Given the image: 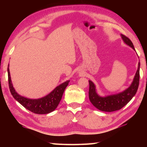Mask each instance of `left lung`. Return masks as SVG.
Wrapping results in <instances>:
<instances>
[{"label":"left lung","instance_id":"1","mask_svg":"<svg viewBox=\"0 0 147 147\" xmlns=\"http://www.w3.org/2000/svg\"><path fill=\"white\" fill-rule=\"evenodd\" d=\"M121 36L124 43L136 51L130 39L123 34H121ZM139 69H140V62L138 63V70L134 76L132 82L127 89L120 93L109 94L105 96L99 95L96 92L95 85L93 82L89 80V98L92 104L99 110L106 111V112L119 110L123 108L135 96L138 91L139 83Z\"/></svg>","mask_w":147,"mask_h":147}]
</instances>
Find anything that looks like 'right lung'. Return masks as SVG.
Returning a JSON list of instances; mask_svg holds the SVG:
<instances>
[{
	"instance_id": "1",
	"label": "right lung",
	"mask_w": 147,
	"mask_h": 147,
	"mask_svg": "<svg viewBox=\"0 0 147 147\" xmlns=\"http://www.w3.org/2000/svg\"><path fill=\"white\" fill-rule=\"evenodd\" d=\"M8 74L9 90L13 98L28 110L36 114H47L53 111L58 106L65 89L70 82V80H67L61 84L60 85L57 86L53 91L43 97L31 99L20 95L15 90L11 80L9 65L8 67Z\"/></svg>"
}]
</instances>
